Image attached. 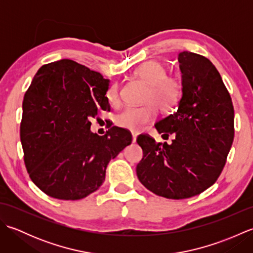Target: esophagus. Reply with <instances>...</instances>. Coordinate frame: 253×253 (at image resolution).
<instances>
[{
    "label": "esophagus",
    "instance_id": "esophagus-1",
    "mask_svg": "<svg viewBox=\"0 0 253 253\" xmlns=\"http://www.w3.org/2000/svg\"><path fill=\"white\" fill-rule=\"evenodd\" d=\"M131 135H132V142H136L138 133H137V132H135V131H132V132H131Z\"/></svg>",
    "mask_w": 253,
    "mask_h": 253
}]
</instances>
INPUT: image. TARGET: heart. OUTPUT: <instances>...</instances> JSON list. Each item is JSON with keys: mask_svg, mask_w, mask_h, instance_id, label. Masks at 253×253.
I'll return each instance as SVG.
<instances>
[{"mask_svg": "<svg viewBox=\"0 0 253 253\" xmlns=\"http://www.w3.org/2000/svg\"><path fill=\"white\" fill-rule=\"evenodd\" d=\"M135 76L148 84L144 101H152L161 111H169L178 101L181 84L175 77L166 76V68L157 61H149L135 69ZM106 99L111 105L120 101L117 84H112L106 91ZM157 114L152 103L141 106H127L115 116L118 127L139 131L151 122Z\"/></svg>", "mask_w": 253, "mask_h": 253, "instance_id": "1", "label": "heart"}]
</instances>
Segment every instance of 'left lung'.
Masks as SVG:
<instances>
[{
    "mask_svg": "<svg viewBox=\"0 0 253 253\" xmlns=\"http://www.w3.org/2000/svg\"><path fill=\"white\" fill-rule=\"evenodd\" d=\"M181 99L178 109L155 124L171 143L140 135L143 158L137 165L141 184L168 199L200 195L221 175L234 140V106L221 75L207 57L178 55Z\"/></svg>",
    "mask_w": 253,
    "mask_h": 253,
    "instance_id": "left-lung-1",
    "label": "left lung"
}]
</instances>
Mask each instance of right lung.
<instances>
[{
  "label": "right lung",
  "instance_id": "obj_1",
  "mask_svg": "<svg viewBox=\"0 0 253 253\" xmlns=\"http://www.w3.org/2000/svg\"><path fill=\"white\" fill-rule=\"evenodd\" d=\"M109 79L72 60L41 66L26 91L20 141L27 171L45 195L79 200L98 190L106 166L131 143V133L113 126L91 132V117L109 111Z\"/></svg>",
  "mask_w": 253,
  "mask_h": 253
}]
</instances>
